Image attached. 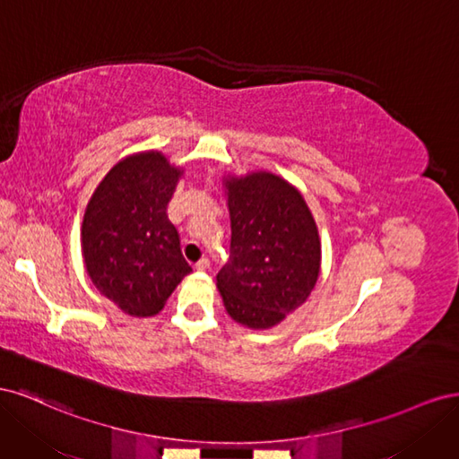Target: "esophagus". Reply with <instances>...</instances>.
<instances>
[{"label": "esophagus", "mask_w": 459, "mask_h": 459, "mask_svg": "<svg viewBox=\"0 0 459 459\" xmlns=\"http://www.w3.org/2000/svg\"><path fill=\"white\" fill-rule=\"evenodd\" d=\"M208 266H211V260H208V256H203V258H199L197 262H195V268L197 270H208Z\"/></svg>", "instance_id": "obj_1"}]
</instances>
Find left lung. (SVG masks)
<instances>
[{
  "mask_svg": "<svg viewBox=\"0 0 459 459\" xmlns=\"http://www.w3.org/2000/svg\"><path fill=\"white\" fill-rule=\"evenodd\" d=\"M226 187L231 243L216 285L235 322L268 329L300 307L317 281L316 221L300 193L280 176L231 178Z\"/></svg>",
  "mask_w": 459,
  "mask_h": 459,
  "instance_id": "obj_1",
  "label": "left lung"
}]
</instances>
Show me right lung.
Listing matches in <instances>:
<instances>
[{
	"label": "right lung",
	"mask_w": 459,
	"mask_h": 459,
	"mask_svg": "<svg viewBox=\"0 0 459 459\" xmlns=\"http://www.w3.org/2000/svg\"><path fill=\"white\" fill-rule=\"evenodd\" d=\"M179 170L160 152L118 162L86 208L82 253L101 295L130 316L157 314L191 272L169 220Z\"/></svg>",
	"instance_id": "1"
}]
</instances>
